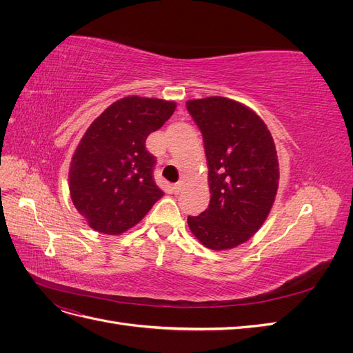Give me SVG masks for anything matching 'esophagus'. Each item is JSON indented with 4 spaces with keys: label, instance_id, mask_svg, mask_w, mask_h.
Wrapping results in <instances>:
<instances>
[{
    "label": "esophagus",
    "instance_id": "1",
    "mask_svg": "<svg viewBox=\"0 0 353 353\" xmlns=\"http://www.w3.org/2000/svg\"><path fill=\"white\" fill-rule=\"evenodd\" d=\"M172 188H174V193L175 194H179L181 191H183V188H184V181H178L176 184H174Z\"/></svg>",
    "mask_w": 353,
    "mask_h": 353
}]
</instances>
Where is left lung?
<instances>
[{
	"instance_id": "1",
	"label": "left lung",
	"mask_w": 353,
	"mask_h": 353,
	"mask_svg": "<svg viewBox=\"0 0 353 353\" xmlns=\"http://www.w3.org/2000/svg\"><path fill=\"white\" fill-rule=\"evenodd\" d=\"M185 105L203 135L210 188L208 209L188 216V227L208 249H232L262 227L274 205L275 144L261 117L237 101L208 97Z\"/></svg>"
}]
</instances>
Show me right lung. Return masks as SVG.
Here are the masks:
<instances>
[{
  "label": "right lung",
  "instance_id": "1",
  "mask_svg": "<svg viewBox=\"0 0 353 353\" xmlns=\"http://www.w3.org/2000/svg\"><path fill=\"white\" fill-rule=\"evenodd\" d=\"M175 108L174 101L132 95L110 104L90 125L72 157L69 190L92 230L122 234L163 196L153 179L156 159L145 140Z\"/></svg>",
  "mask_w": 353,
  "mask_h": 353
}]
</instances>
